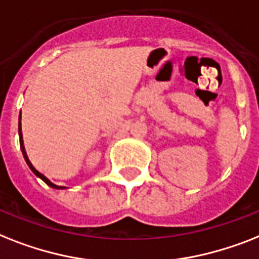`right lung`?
<instances>
[{
    "label": "right lung",
    "instance_id": "right-lung-1",
    "mask_svg": "<svg viewBox=\"0 0 259 259\" xmlns=\"http://www.w3.org/2000/svg\"><path fill=\"white\" fill-rule=\"evenodd\" d=\"M18 134H20V146H21V150H22V154H24L25 161H26L27 166H29V167H30V169H31V171H33V173H34L35 176H37V177L41 178V180L44 181V182H45L46 185H49L50 188H53V189H65L64 186H57V185L52 184V182H50V181L48 180V178H46L45 176H44V174L39 173L38 170H35V169H34V166L31 165V162H30V161H29V158H27V155H26V151H25L24 141H22V133H21V115H20V122H18Z\"/></svg>",
    "mask_w": 259,
    "mask_h": 259
}]
</instances>
